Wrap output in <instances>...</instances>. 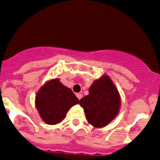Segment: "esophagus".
Returning a JSON list of instances; mask_svg holds the SVG:
<instances>
[{
    "mask_svg": "<svg viewBox=\"0 0 160 160\" xmlns=\"http://www.w3.org/2000/svg\"><path fill=\"white\" fill-rule=\"evenodd\" d=\"M76 95H77V97L78 98V99L79 100H80V99H81V98H82V94H80V93H78V94H76Z\"/></svg>",
    "mask_w": 160,
    "mask_h": 160,
    "instance_id": "obj_1",
    "label": "esophagus"
}]
</instances>
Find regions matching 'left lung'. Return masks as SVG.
Here are the masks:
<instances>
[{"mask_svg":"<svg viewBox=\"0 0 160 160\" xmlns=\"http://www.w3.org/2000/svg\"><path fill=\"white\" fill-rule=\"evenodd\" d=\"M80 105L84 110L88 123L101 128L107 126L117 116L121 99L110 77L104 74L93 82L89 94L80 99Z\"/></svg>","mask_w":160,"mask_h":160,"instance_id":"1","label":"left lung"}]
</instances>
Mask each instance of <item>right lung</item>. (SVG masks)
<instances>
[{"label": "right lung", "mask_w": 160, "mask_h": 160, "mask_svg": "<svg viewBox=\"0 0 160 160\" xmlns=\"http://www.w3.org/2000/svg\"><path fill=\"white\" fill-rule=\"evenodd\" d=\"M79 103V99L67 87L55 78L46 82L35 97V106L43 121L49 125L61 123L68 111Z\"/></svg>", "instance_id": "obj_1"}]
</instances>
